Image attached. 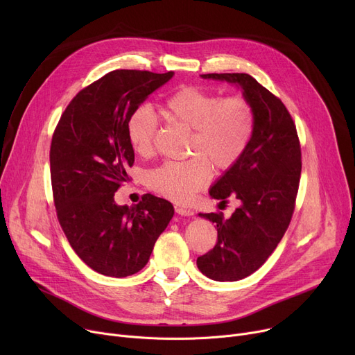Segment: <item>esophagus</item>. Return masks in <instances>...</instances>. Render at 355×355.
<instances>
[{
    "mask_svg": "<svg viewBox=\"0 0 355 355\" xmlns=\"http://www.w3.org/2000/svg\"><path fill=\"white\" fill-rule=\"evenodd\" d=\"M175 213L180 214V216H184V217H190V216L194 214L193 210L185 209V207H175Z\"/></svg>",
    "mask_w": 355,
    "mask_h": 355,
    "instance_id": "esophagus-1",
    "label": "esophagus"
}]
</instances>
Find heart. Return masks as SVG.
<instances>
[{
    "label": "heart",
    "mask_w": 355,
    "mask_h": 355,
    "mask_svg": "<svg viewBox=\"0 0 355 355\" xmlns=\"http://www.w3.org/2000/svg\"><path fill=\"white\" fill-rule=\"evenodd\" d=\"M164 112L190 130L184 161H166L148 173V187L177 202H189L216 171H229L245 155L256 128L253 105L243 96L221 98L200 86H182L165 99ZM158 118L151 106L139 105L126 121V137L135 153H154Z\"/></svg>",
    "instance_id": "heart-1"
}]
</instances>
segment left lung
I'll return each instance as SVG.
<instances>
[{
  "label": "left lung",
  "instance_id": "8db88e82",
  "mask_svg": "<svg viewBox=\"0 0 355 355\" xmlns=\"http://www.w3.org/2000/svg\"><path fill=\"white\" fill-rule=\"evenodd\" d=\"M201 78L239 85L256 115L245 155L210 190L221 202L234 197L241 206L229 218L220 211L200 214L217 225L214 248L197 259L200 272L213 281L234 282L266 262L289 226L301 180V144L286 106L250 74Z\"/></svg>",
  "mask_w": 355,
  "mask_h": 355
}]
</instances>
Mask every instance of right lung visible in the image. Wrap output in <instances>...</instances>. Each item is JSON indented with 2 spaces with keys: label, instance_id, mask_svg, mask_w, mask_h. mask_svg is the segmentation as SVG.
I'll return each instance as SVG.
<instances>
[{
  "label": "right lung",
  "instance_id": "obj_1",
  "mask_svg": "<svg viewBox=\"0 0 355 355\" xmlns=\"http://www.w3.org/2000/svg\"><path fill=\"white\" fill-rule=\"evenodd\" d=\"M173 74L109 71L70 101L54 129L50 175L55 213L71 249L105 276L139 272L174 216L173 204L153 194H144L132 207L114 200L135 161L128 116Z\"/></svg>",
  "mask_w": 355,
  "mask_h": 355
}]
</instances>
